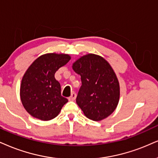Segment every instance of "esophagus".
I'll list each match as a JSON object with an SVG mask.
<instances>
[{"instance_id": "esophagus-1", "label": "esophagus", "mask_w": 158, "mask_h": 158, "mask_svg": "<svg viewBox=\"0 0 158 158\" xmlns=\"http://www.w3.org/2000/svg\"><path fill=\"white\" fill-rule=\"evenodd\" d=\"M75 98H76V94L75 92H73L72 93L71 96H70L68 99H69V101H74L75 100Z\"/></svg>"}]
</instances>
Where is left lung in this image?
<instances>
[{
    "label": "left lung",
    "mask_w": 158,
    "mask_h": 158,
    "mask_svg": "<svg viewBox=\"0 0 158 158\" xmlns=\"http://www.w3.org/2000/svg\"><path fill=\"white\" fill-rule=\"evenodd\" d=\"M73 68L81 75V85L76 102L87 118L100 121L117 106L119 83L108 62L102 57L88 54L77 60Z\"/></svg>",
    "instance_id": "1"
}]
</instances>
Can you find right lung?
<instances>
[{"label": "right lung", "mask_w": 158, "mask_h": 158, "mask_svg": "<svg viewBox=\"0 0 158 158\" xmlns=\"http://www.w3.org/2000/svg\"><path fill=\"white\" fill-rule=\"evenodd\" d=\"M70 60L67 54L48 53L33 62L25 72L20 86L23 106L32 116L43 121L58 116L68 100L61 96L55 73Z\"/></svg>", "instance_id": "1"}]
</instances>
